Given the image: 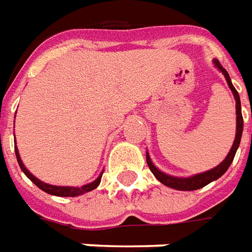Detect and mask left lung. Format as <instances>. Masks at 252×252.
Wrapping results in <instances>:
<instances>
[{
	"instance_id": "left-lung-1",
	"label": "left lung",
	"mask_w": 252,
	"mask_h": 252,
	"mask_svg": "<svg viewBox=\"0 0 252 252\" xmlns=\"http://www.w3.org/2000/svg\"><path fill=\"white\" fill-rule=\"evenodd\" d=\"M213 64L220 70V71L224 74V77L227 79V83L229 89L232 90L233 97H235V101H236V135H235V140H233V144L229 153L225 157V159L222 160L221 163L216 166L215 169L208 170L205 173H200V174L191 175V177H188V178H178V177H173V175H169L160 171L159 169L155 167V164L153 163V160L150 158V155H146V159H147V164L150 170L153 171V174L157 177V180L159 182H162L163 185L169 186L171 189L175 190H197L204 188L208 184H211L212 181H216L217 178H220L225 171L228 170V167L232 163L233 158H235V154H236V150L239 148V144H240V139H242V133H243V116H242V106H240V97H239V93L236 92V89L233 88L232 82H231V78L228 75L227 70L220 64V62L215 59L213 61Z\"/></svg>"
}]
</instances>
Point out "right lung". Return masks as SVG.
Wrapping results in <instances>:
<instances>
[{
    "label": "right lung",
    "instance_id": "right-lung-1",
    "mask_svg": "<svg viewBox=\"0 0 252 252\" xmlns=\"http://www.w3.org/2000/svg\"><path fill=\"white\" fill-rule=\"evenodd\" d=\"M14 153H16V158H17V162H19L20 169L23 170V173H24L28 178H30L33 184H35L39 189H41L43 191H46L48 194L52 195H58V197H77V195L85 194V193H88V191H92L93 189H95L97 186L99 185V182H101V177H102V173L98 175V178L97 180H94L93 182H90L88 185H83L81 188H74V186H55V185H50V184H46V182H43V181L37 180L35 175L30 173V170L27 169L23 163V160L20 158V154L17 147H14Z\"/></svg>",
    "mask_w": 252,
    "mask_h": 252
}]
</instances>
